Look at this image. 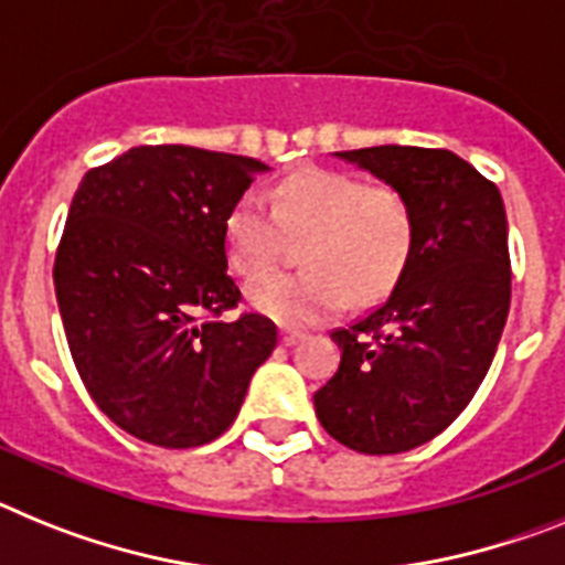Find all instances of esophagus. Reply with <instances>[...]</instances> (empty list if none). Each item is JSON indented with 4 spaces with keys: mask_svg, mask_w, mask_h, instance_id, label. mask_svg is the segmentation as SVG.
I'll list each match as a JSON object with an SVG mask.
<instances>
[{
    "mask_svg": "<svg viewBox=\"0 0 565 565\" xmlns=\"http://www.w3.org/2000/svg\"><path fill=\"white\" fill-rule=\"evenodd\" d=\"M303 338L301 330H281V343L284 347H292V343H298Z\"/></svg>",
    "mask_w": 565,
    "mask_h": 565,
    "instance_id": "1",
    "label": "esophagus"
}]
</instances>
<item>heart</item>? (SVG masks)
Here are the masks:
<instances>
[{
  "instance_id": "1",
  "label": "heart",
  "mask_w": 565,
  "mask_h": 565,
  "mask_svg": "<svg viewBox=\"0 0 565 565\" xmlns=\"http://www.w3.org/2000/svg\"><path fill=\"white\" fill-rule=\"evenodd\" d=\"M415 230V207L395 184L303 170L273 193V210L258 195L235 201L224 242L233 267L247 278L277 266L289 237L305 242L301 274L249 284L255 310L303 327L341 312L350 296L355 303L384 298L409 264Z\"/></svg>"
}]
</instances>
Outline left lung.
Here are the masks:
<instances>
[{
  "instance_id": "obj_1",
  "label": "left lung",
  "mask_w": 565,
  "mask_h": 565,
  "mask_svg": "<svg viewBox=\"0 0 565 565\" xmlns=\"http://www.w3.org/2000/svg\"><path fill=\"white\" fill-rule=\"evenodd\" d=\"M338 156L404 190L418 230L390 296L330 332L341 364L312 401L338 444L398 455L440 435L487 377L512 298L507 210L494 181L440 147Z\"/></svg>"
}]
</instances>
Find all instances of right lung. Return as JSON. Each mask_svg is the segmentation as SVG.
<instances>
[{
    "label": "right lung",
    "instance_id": "add662e5",
    "mask_svg": "<svg viewBox=\"0 0 565 565\" xmlns=\"http://www.w3.org/2000/svg\"><path fill=\"white\" fill-rule=\"evenodd\" d=\"M267 170L247 156L141 145L87 170L53 284L73 364L113 424L193 449L230 429L276 323L242 303L224 222Z\"/></svg>",
    "mask_w": 565,
    "mask_h": 565
}]
</instances>
